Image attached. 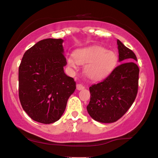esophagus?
Returning <instances> with one entry per match:
<instances>
[{
  "label": "esophagus",
  "instance_id": "esophagus-1",
  "mask_svg": "<svg viewBox=\"0 0 158 158\" xmlns=\"http://www.w3.org/2000/svg\"><path fill=\"white\" fill-rule=\"evenodd\" d=\"M84 86L82 85H81V84H77V90H81L84 89Z\"/></svg>",
  "mask_w": 158,
  "mask_h": 158
}]
</instances>
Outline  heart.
<instances>
[{"label": "heart", "mask_w": 158, "mask_h": 158, "mask_svg": "<svg viewBox=\"0 0 158 158\" xmlns=\"http://www.w3.org/2000/svg\"><path fill=\"white\" fill-rule=\"evenodd\" d=\"M69 67L77 68V65L86 64L85 73L89 79L100 80L110 74L118 64V56L114 52L99 46H93L77 50L74 56L67 58Z\"/></svg>", "instance_id": "heart-1"}]
</instances>
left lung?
<instances>
[{"label":"left lung","mask_w":158,"mask_h":158,"mask_svg":"<svg viewBox=\"0 0 158 158\" xmlns=\"http://www.w3.org/2000/svg\"><path fill=\"white\" fill-rule=\"evenodd\" d=\"M117 44L119 60L123 63L102 81L89 87L87 112L101 123H113L121 118L132 106L138 92L139 69L134 62L137 60L136 55L118 40Z\"/></svg>","instance_id":"left-lung-1"}]
</instances>
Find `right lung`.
Listing matches in <instances>:
<instances>
[{
	"label": "right lung",
	"mask_w": 158,
	"mask_h": 158,
	"mask_svg": "<svg viewBox=\"0 0 158 158\" xmlns=\"http://www.w3.org/2000/svg\"><path fill=\"white\" fill-rule=\"evenodd\" d=\"M62 39L39 41L24 52L19 67V97L34 121L49 124L60 119L76 89L64 73L67 64Z\"/></svg>",
	"instance_id": "right-lung-1"
}]
</instances>
